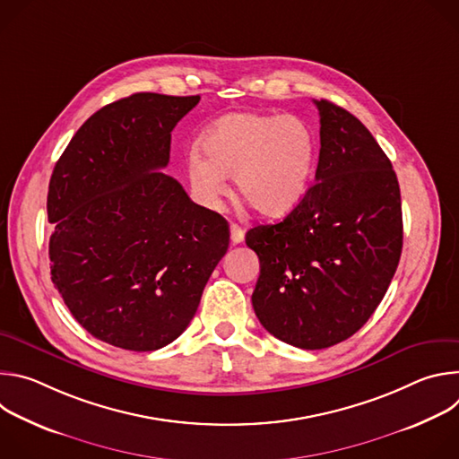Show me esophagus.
Instances as JSON below:
<instances>
[{"label": "esophagus", "instance_id": "1", "mask_svg": "<svg viewBox=\"0 0 459 459\" xmlns=\"http://www.w3.org/2000/svg\"><path fill=\"white\" fill-rule=\"evenodd\" d=\"M230 239H232L234 245H238V243H241L245 239V230L239 225H236V223L230 225Z\"/></svg>", "mask_w": 459, "mask_h": 459}]
</instances>
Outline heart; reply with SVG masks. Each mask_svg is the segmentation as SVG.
<instances>
[{
    "label": "heart",
    "instance_id": "b5f03b06",
    "mask_svg": "<svg viewBox=\"0 0 459 459\" xmlns=\"http://www.w3.org/2000/svg\"><path fill=\"white\" fill-rule=\"evenodd\" d=\"M202 147L186 156L195 200L218 207L227 194V176L241 198L261 216L281 218L294 211L308 190L316 138L294 116L239 112L209 128Z\"/></svg>",
    "mask_w": 459,
    "mask_h": 459
}]
</instances>
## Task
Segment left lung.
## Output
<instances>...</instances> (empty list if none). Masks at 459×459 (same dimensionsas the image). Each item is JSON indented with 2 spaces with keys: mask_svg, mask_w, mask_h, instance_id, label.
<instances>
[{
  "mask_svg": "<svg viewBox=\"0 0 459 459\" xmlns=\"http://www.w3.org/2000/svg\"><path fill=\"white\" fill-rule=\"evenodd\" d=\"M316 183L276 225L245 236L259 257L252 307L278 340L317 351L368 321L400 264L402 195L396 172L368 128L321 100Z\"/></svg>",
  "mask_w": 459,
  "mask_h": 459,
  "instance_id": "8db88e82",
  "label": "left lung"
}]
</instances>
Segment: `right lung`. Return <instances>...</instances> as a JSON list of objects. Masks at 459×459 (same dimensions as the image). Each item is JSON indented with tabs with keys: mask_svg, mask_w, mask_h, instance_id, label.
<instances>
[{
	"mask_svg": "<svg viewBox=\"0 0 459 459\" xmlns=\"http://www.w3.org/2000/svg\"><path fill=\"white\" fill-rule=\"evenodd\" d=\"M200 96L138 92L92 114L47 195L52 283L94 338L136 352L174 342L229 248L223 216L163 174L170 133Z\"/></svg>",
	"mask_w": 459,
	"mask_h": 459,
	"instance_id": "right-lung-1",
	"label": "right lung"
}]
</instances>
